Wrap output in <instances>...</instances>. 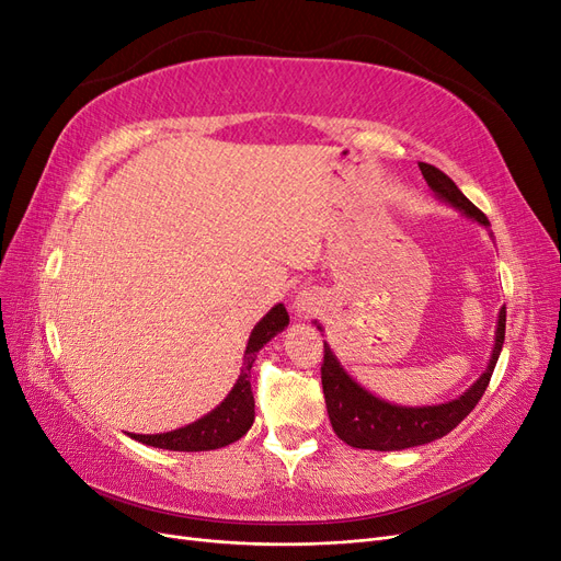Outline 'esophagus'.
I'll use <instances>...</instances> for the list:
<instances>
[{"label": "esophagus", "instance_id": "34e87169", "mask_svg": "<svg viewBox=\"0 0 561 561\" xmlns=\"http://www.w3.org/2000/svg\"><path fill=\"white\" fill-rule=\"evenodd\" d=\"M320 304H322V299L318 297V293H316V290H309V287H304V290L295 297L293 309H295V316H297V318H309L311 313L318 311Z\"/></svg>", "mask_w": 561, "mask_h": 561}]
</instances>
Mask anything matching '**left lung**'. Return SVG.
Segmentation results:
<instances>
[{"mask_svg":"<svg viewBox=\"0 0 561 561\" xmlns=\"http://www.w3.org/2000/svg\"><path fill=\"white\" fill-rule=\"evenodd\" d=\"M421 175L426 180L428 190L437 201L447 203L454 210L466 215L472 222L489 229V219L482 210H478L463 196V192L431 163H419ZM313 325L322 330L318 320ZM505 339V307L499 311L494 348H491L486 369L478 377L466 393L454 400L437 402V404H398L388 402L371 393L363 383L355 381L348 369L336 358L334 348L325 342V360L320 367L322 393H325V404L330 423L346 445L355 449H375V451H400L419 445H428L433 439L445 437L461 423L484 396Z\"/></svg>","mask_w":561,"mask_h":561,"instance_id":"8db88e82","label":"left lung"}]
</instances>
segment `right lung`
Wrapping results in <instances>:
<instances>
[{
	"label": "right lung",
	"mask_w": 561,
	"mask_h": 561,
	"mask_svg": "<svg viewBox=\"0 0 561 561\" xmlns=\"http://www.w3.org/2000/svg\"><path fill=\"white\" fill-rule=\"evenodd\" d=\"M287 325H290V316H287V309L283 304L271 307V311L252 328L248 336L239 379H236V383L231 386L227 398L206 416H201L192 423H186V426L168 431V433H157V435L128 433V435L142 445L171 449V451H210L241 439L250 431L254 421V396L250 386V371H252L254 358H257V353Z\"/></svg>",
	"instance_id": "1"
}]
</instances>
